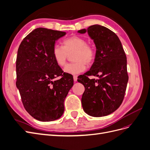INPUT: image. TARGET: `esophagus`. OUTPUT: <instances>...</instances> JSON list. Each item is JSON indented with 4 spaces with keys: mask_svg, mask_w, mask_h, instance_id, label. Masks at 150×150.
I'll use <instances>...</instances> for the list:
<instances>
[{
    "mask_svg": "<svg viewBox=\"0 0 150 150\" xmlns=\"http://www.w3.org/2000/svg\"><path fill=\"white\" fill-rule=\"evenodd\" d=\"M73 79H74V82H76L77 80H78V77H77V76H73Z\"/></svg>",
    "mask_w": 150,
    "mask_h": 150,
    "instance_id": "esophagus-1",
    "label": "esophagus"
}]
</instances>
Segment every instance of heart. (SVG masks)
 I'll return each mask as SVG.
<instances>
[{
    "label": "heart",
    "mask_w": 150,
    "mask_h": 150,
    "mask_svg": "<svg viewBox=\"0 0 150 150\" xmlns=\"http://www.w3.org/2000/svg\"><path fill=\"white\" fill-rule=\"evenodd\" d=\"M72 53V59L74 62L69 63L64 68L66 73L72 75L84 71L86 64H91L96 56L93 46L84 38L78 35L65 39L62 41V47L54 45L52 48V57L59 66L65 65L67 57Z\"/></svg>",
    "instance_id": "obj_1"
}]
</instances>
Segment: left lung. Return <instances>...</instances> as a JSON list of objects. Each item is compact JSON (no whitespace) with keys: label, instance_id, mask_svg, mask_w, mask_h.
<instances>
[{"label":"left lung","instance_id":"1","mask_svg":"<svg viewBox=\"0 0 150 150\" xmlns=\"http://www.w3.org/2000/svg\"><path fill=\"white\" fill-rule=\"evenodd\" d=\"M86 32L93 40L96 51L90 70L78 79L85 88L81 103L88 115L105 116L115 111L123 101L128 81L126 56L120 39L110 29L96 24L78 33ZM90 75L99 79L90 80Z\"/></svg>","mask_w":150,"mask_h":150}]
</instances>
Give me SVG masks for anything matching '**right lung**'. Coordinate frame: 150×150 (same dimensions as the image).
Masks as SVG:
<instances>
[{
  "label": "right lung",
  "mask_w": 150,
  "mask_h": 150,
  "mask_svg": "<svg viewBox=\"0 0 150 150\" xmlns=\"http://www.w3.org/2000/svg\"><path fill=\"white\" fill-rule=\"evenodd\" d=\"M65 32L39 28L21 42L16 59V86L25 110L35 120L52 121L61 117L64 102L73 86V77L64 72L52 57L56 40ZM62 78L53 79L58 76Z\"/></svg>",
  "instance_id": "1"
}]
</instances>
